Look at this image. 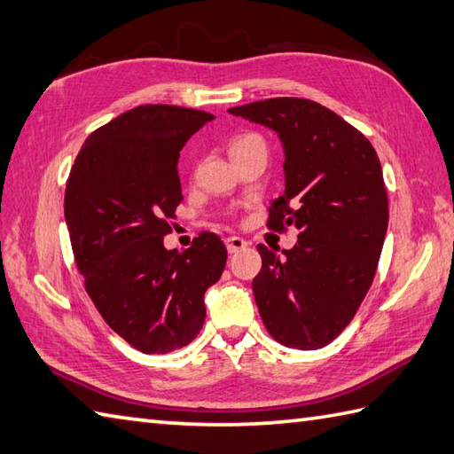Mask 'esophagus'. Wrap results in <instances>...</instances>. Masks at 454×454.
<instances>
[{
    "label": "esophagus",
    "mask_w": 454,
    "mask_h": 454,
    "mask_svg": "<svg viewBox=\"0 0 454 454\" xmlns=\"http://www.w3.org/2000/svg\"><path fill=\"white\" fill-rule=\"evenodd\" d=\"M249 244L246 242L244 238H239V236H230V238H226V249L230 254H238V252H242V249H246Z\"/></svg>",
    "instance_id": "1"
}]
</instances>
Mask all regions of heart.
I'll list each match as a JSON object with an SVG mask.
<instances>
[{
  "label": "heart",
  "mask_w": 454,
  "mask_h": 454,
  "mask_svg": "<svg viewBox=\"0 0 454 454\" xmlns=\"http://www.w3.org/2000/svg\"><path fill=\"white\" fill-rule=\"evenodd\" d=\"M255 142H262V138L255 137V134H242V137H236L232 140V144H230V153L242 150V148L249 146V144H255Z\"/></svg>",
  "instance_id": "b5f03b06"
}]
</instances>
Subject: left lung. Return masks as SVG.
I'll list each match as a JSON object with an SVG mask.
<instances>
[{"label":"left lung","instance_id":"1","mask_svg":"<svg viewBox=\"0 0 454 454\" xmlns=\"http://www.w3.org/2000/svg\"><path fill=\"white\" fill-rule=\"evenodd\" d=\"M277 132L285 192L269 226H294L298 242L278 255L263 244L255 304L278 343L320 349L353 320L379 265L388 197L372 144L320 103L275 98L228 109Z\"/></svg>","mask_w":454,"mask_h":454}]
</instances>
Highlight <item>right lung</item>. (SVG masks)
Returning a JSON list of instances; mask_svg holds the SVG:
<instances>
[{"label": "right lung", "instance_id": "obj_1", "mask_svg": "<svg viewBox=\"0 0 454 454\" xmlns=\"http://www.w3.org/2000/svg\"><path fill=\"white\" fill-rule=\"evenodd\" d=\"M212 114L140 105L90 134L67 177L64 218L85 291L103 320L142 353H169L205 324V293L226 246L202 232L185 252L163 236L183 200L179 152Z\"/></svg>", "mask_w": 454, "mask_h": 454}]
</instances>
